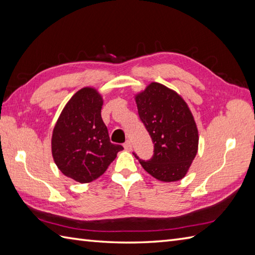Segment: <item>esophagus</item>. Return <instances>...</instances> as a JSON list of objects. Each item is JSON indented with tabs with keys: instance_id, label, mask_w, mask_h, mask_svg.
I'll use <instances>...</instances> for the list:
<instances>
[{
	"instance_id": "obj_1",
	"label": "esophagus",
	"mask_w": 255,
	"mask_h": 255,
	"mask_svg": "<svg viewBox=\"0 0 255 255\" xmlns=\"http://www.w3.org/2000/svg\"><path fill=\"white\" fill-rule=\"evenodd\" d=\"M131 147H132V145H131V141H130V140H127V141L124 143V148L126 149V150H128V151L131 150Z\"/></svg>"
}]
</instances>
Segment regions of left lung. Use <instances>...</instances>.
<instances>
[{"label":"left lung","instance_id":"obj_1","mask_svg":"<svg viewBox=\"0 0 255 255\" xmlns=\"http://www.w3.org/2000/svg\"><path fill=\"white\" fill-rule=\"evenodd\" d=\"M140 121L154 144L153 155L144 161L133 152L149 174L162 182L185 176L197 153L198 131L182 97L160 83H151L136 96Z\"/></svg>","mask_w":255,"mask_h":255}]
</instances>
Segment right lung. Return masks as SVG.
I'll return each instance as SVG.
<instances>
[{"label":"right lung","mask_w":255,"mask_h":255,"mask_svg":"<svg viewBox=\"0 0 255 255\" xmlns=\"http://www.w3.org/2000/svg\"><path fill=\"white\" fill-rule=\"evenodd\" d=\"M102 96L96 90L78 91L53 128L52 156L64 175L89 183L104 173L124 148L112 143L101 116Z\"/></svg>","instance_id":"add662e5"}]
</instances>
